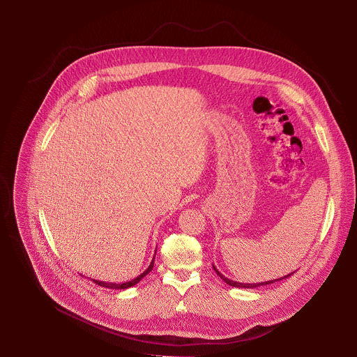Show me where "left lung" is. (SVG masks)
Segmentation results:
<instances>
[{
	"instance_id": "1",
	"label": "left lung",
	"mask_w": 357,
	"mask_h": 357,
	"mask_svg": "<svg viewBox=\"0 0 357 357\" xmlns=\"http://www.w3.org/2000/svg\"><path fill=\"white\" fill-rule=\"evenodd\" d=\"M213 269L215 271V273L227 283V284H229V286H232V287H239V289H255V287H259V286H266V284H272V283H275V282H279V280H283V279H287L289 276H291L293 273H296V271L294 272H291V273H289V275H286V276H283V278H279V279H275V280H268V282H261V283H239V282H235V280H231V279H228V278H225L214 265H213Z\"/></svg>"
}]
</instances>
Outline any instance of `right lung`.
Returning a JSON list of instances; mask_svg holds the SVG:
<instances>
[{"label": "right lung", "mask_w": 357, "mask_h": 357, "mask_svg": "<svg viewBox=\"0 0 357 357\" xmlns=\"http://www.w3.org/2000/svg\"><path fill=\"white\" fill-rule=\"evenodd\" d=\"M155 253H156V252H155ZM153 259H155V255H153V261H151V264L149 265V268H147L142 275H139L137 278H135V279H132V280H129V282H125V283H108V282H102V280H96V279H92V280H93L96 284L102 286V287L112 289V290H125V289L133 287V286L137 284L146 275H149V273L151 272V269H153Z\"/></svg>", "instance_id": "obj_1"}]
</instances>
